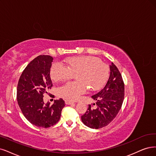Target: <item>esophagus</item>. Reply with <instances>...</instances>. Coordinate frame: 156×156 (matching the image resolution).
Masks as SVG:
<instances>
[{
  "label": "esophagus",
  "instance_id": "obj_1",
  "mask_svg": "<svg viewBox=\"0 0 156 156\" xmlns=\"http://www.w3.org/2000/svg\"><path fill=\"white\" fill-rule=\"evenodd\" d=\"M65 103L66 105H71V104H72V103H74L73 101H72L71 100H66Z\"/></svg>",
  "mask_w": 156,
  "mask_h": 156
}]
</instances>
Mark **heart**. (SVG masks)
I'll use <instances>...</instances> for the list:
<instances>
[{
    "label": "heart",
    "mask_w": 156,
    "mask_h": 156,
    "mask_svg": "<svg viewBox=\"0 0 156 156\" xmlns=\"http://www.w3.org/2000/svg\"><path fill=\"white\" fill-rule=\"evenodd\" d=\"M66 66L55 62L50 69V77L55 82L66 81L73 78L75 82H69L57 90L60 97L74 101L83 94L87 88L90 91L100 89L109 76V67L97 57L80 56L65 60Z\"/></svg>",
    "instance_id": "1"
}]
</instances>
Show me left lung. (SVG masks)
Returning <instances> with one entry per match:
<instances>
[{
    "mask_svg": "<svg viewBox=\"0 0 156 156\" xmlns=\"http://www.w3.org/2000/svg\"><path fill=\"white\" fill-rule=\"evenodd\" d=\"M110 76L101 90L92 96L96 100V108L89 105L82 116V122L92 129H98L108 125L118 114L125 96V85L118 67L112 62Z\"/></svg>",
    "mask_w": 156,
    "mask_h": 156,
    "instance_id": "left-lung-1",
    "label": "left lung"
}]
</instances>
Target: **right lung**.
I'll list each match as a JSON object with an SVG mask.
<instances>
[{"mask_svg":"<svg viewBox=\"0 0 156 156\" xmlns=\"http://www.w3.org/2000/svg\"><path fill=\"white\" fill-rule=\"evenodd\" d=\"M53 58L40 55L23 71L17 85L16 98L25 118L38 127L48 128L58 122L65 101L63 99L45 104L44 94L53 87L50 69Z\"/></svg>","mask_w":156,"mask_h":156,"instance_id":"obj_1","label":"right lung"}]
</instances>
